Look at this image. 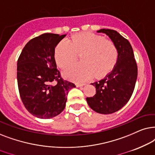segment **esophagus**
Listing matches in <instances>:
<instances>
[{"instance_id": "obj_1", "label": "esophagus", "mask_w": 155, "mask_h": 155, "mask_svg": "<svg viewBox=\"0 0 155 155\" xmlns=\"http://www.w3.org/2000/svg\"><path fill=\"white\" fill-rule=\"evenodd\" d=\"M76 85L77 87H81V86H84V85H86L85 83H76Z\"/></svg>"}]
</instances>
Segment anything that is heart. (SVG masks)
<instances>
[{
    "mask_svg": "<svg viewBox=\"0 0 155 155\" xmlns=\"http://www.w3.org/2000/svg\"><path fill=\"white\" fill-rule=\"evenodd\" d=\"M78 55H81L82 63L69 66L64 74L68 79L84 81L94 74L100 77L108 73L117 60L118 49L112 40L85 32L61 40L54 50L55 61L60 68L74 62Z\"/></svg>",
    "mask_w": 155,
    "mask_h": 155,
    "instance_id": "obj_1",
    "label": "heart"
}]
</instances>
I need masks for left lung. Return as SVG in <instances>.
Segmentation results:
<instances>
[{"instance_id": "obj_1", "label": "left lung", "mask_w": 155, "mask_h": 155, "mask_svg": "<svg viewBox=\"0 0 155 155\" xmlns=\"http://www.w3.org/2000/svg\"><path fill=\"white\" fill-rule=\"evenodd\" d=\"M98 32L106 34L115 43L118 58L110 73L91 84L96 87V94L86 98V101L96 112L110 114L122 108L130 98L137 77V66L133 48L127 39L110 29H101Z\"/></svg>"}]
</instances>
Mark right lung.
Wrapping results in <instances>:
<instances>
[{
    "instance_id": "add662e5",
    "label": "right lung",
    "mask_w": 155,
    "mask_h": 155,
    "mask_svg": "<svg viewBox=\"0 0 155 155\" xmlns=\"http://www.w3.org/2000/svg\"><path fill=\"white\" fill-rule=\"evenodd\" d=\"M66 36L44 33L25 45L18 60L17 79L22 102L31 114L49 119L65 108L75 84L63 79L57 69L54 49Z\"/></svg>"
}]
</instances>
